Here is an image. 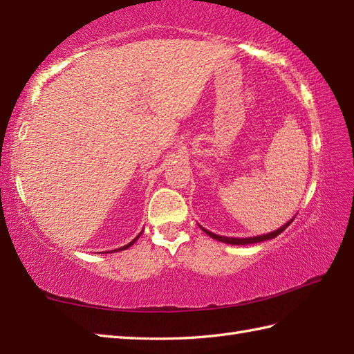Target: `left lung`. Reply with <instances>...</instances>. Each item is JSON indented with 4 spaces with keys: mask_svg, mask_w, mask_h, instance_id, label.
<instances>
[{
    "mask_svg": "<svg viewBox=\"0 0 354 354\" xmlns=\"http://www.w3.org/2000/svg\"><path fill=\"white\" fill-rule=\"evenodd\" d=\"M292 221L293 219H290L288 223H284L281 228H278L277 231H272V232H269V234H263V236H255V237H246V239H236V237H223V236H217V234H214V232H209V231H207L205 228H202L204 230L207 234L209 236V237H213V239H216V240H219V242H223V243H230V245H250V243H259V242H265V240H269V239H274V237H277L278 234H281V232L289 227V225L292 223Z\"/></svg>",
    "mask_w": 354,
    "mask_h": 354,
    "instance_id": "obj_1",
    "label": "left lung"
}]
</instances>
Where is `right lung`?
I'll return each mask as SVG.
<instances>
[{
    "instance_id": "add662e5",
    "label": "right lung",
    "mask_w": 354,
    "mask_h": 354,
    "mask_svg": "<svg viewBox=\"0 0 354 354\" xmlns=\"http://www.w3.org/2000/svg\"><path fill=\"white\" fill-rule=\"evenodd\" d=\"M140 236H141V232H140V234H138V237H140ZM138 237H135V239L132 240V242H129V243H127V245H124L123 248H118V250H120V251H123V250H127V248H129L131 245H133V243H135V240H137ZM114 251H115V250H114ZM111 252H112V251H111Z\"/></svg>"
}]
</instances>
